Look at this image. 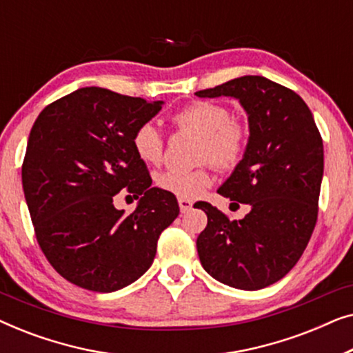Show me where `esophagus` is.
I'll return each instance as SVG.
<instances>
[{
  "instance_id": "34e87169",
  "label": "esophagus",
  "mask_w": 353,
  "mask_h": 353,
  "mask_svg": "<svg viewBox=\"0 0 353 353\" xmlns=\"http://www.w3.org/2000/svg\"><path fill=\"white\" fill-rule=\"evenodd\" d=\"M178 205H180V210L181 214H186V212H190L192 209V202L190 199H178Z\"/></svg>"
}]
</instances>
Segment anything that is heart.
<instances>
[{
  "label": "heart",
  "mask_w": 353,
  "mask_h": 353,
  "mask_svg": "<svg viewBox=\"0 0 353 353\" xmlns=\"http://www.w3.org/2000/svg\"><path fill=\"white\" fill-rule=\"evenodd\" d=\"M176 128L201 134L197 161H210L216 168L231 170L243 161L249 146V128L244 122L231 117L230 109L210 101H196L173 115ZM133 149L148 165H157L163 157V137L157 125L146 122L134 130ZM161 190L181 199H194L212 185L210 163L192 170L161 172L156 176Z\"/></svg>",
  "instance_id": "b5f03b06"
}]
</instances>
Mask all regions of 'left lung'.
<instances>
[{"instance_id": "left-lung-1", "label": "left lung", "mask_w": 353, "mask_h": 353, "mask_svg": "<svg viewBox=\"0 0 353 353\" xmlns=\"http://www.w3.org/2000/svg\"><path fill=\"white\" fill-rule=\"evenodd\" d=\"M196 96L236 98L250 132L244 159L219 188L250 212L230 220L201 202L207 226L196 241L197 254L216 281L257 291L286 276L310 241L325 165L321 134L301 96L265 77H239Z\"/></svg>"}]
</instances>
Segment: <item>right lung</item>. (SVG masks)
<instances>
[{"label":"right lung","instance_id":"right-lung-1","mask_svg":"<svg viewBox=\"0 0 353 353\" xmlns=\"http://www.w3.org/2000/svg\"><path fill=\"white\" fill-rule=\"evenodd\" d=\"M162 104L86 86L46 105L33 123L23 194L43 254L75 286L114 292L137 281L180 214L172 192L151 186L132 143ZM123 187L140 197L128 216L113 207Z\"/></svg>","mask_w":353,"mask_h":353}]
</instances>
